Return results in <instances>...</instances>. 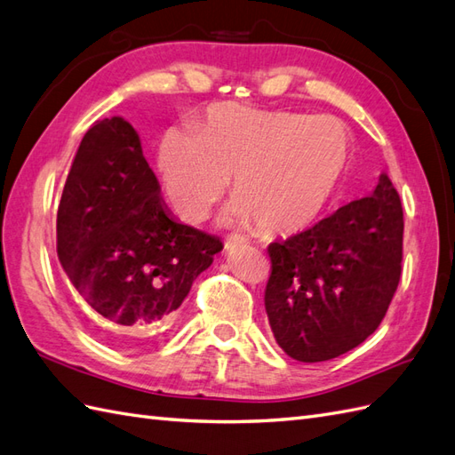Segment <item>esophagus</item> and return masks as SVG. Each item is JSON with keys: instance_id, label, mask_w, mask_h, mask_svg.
<instances>
[{"instance_id": "esophagus-1", "label": "esophagus", "mask_w": 455, "mask_h": 455, "mask_svg": "<svg viewBox=\"0 0 455 455\" xmlns=\"http://www.w3.org/2000/svg\"><path fill=\"white\" fill-rule=\"evenodd\" d=\"M243 243V240L242 238H238V236H228L227 240H225V250H235V248H240Z\"/></svg>"}]
</instances>
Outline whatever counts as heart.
<instances>
[{
  "instance_id": "1",
  "label": "heart",
  "mask_w": 455,
  "mask_h": 455,
  "mask_svg": "<svg viewBox=\"0 0 455 455\" xmlns=\"http://www.w3.org/2000/svg\"><path fill=\"white\" fill-rule=\"evenodd\" d=\"M354 144L331 116L219 103L159 144V172L180 219L202 220L232 180L230 215L267 235H294L327 212L352 167Z\"/></svg>"
}]
</instances>
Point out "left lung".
<instances>
[{"instance_id": "8db88e82", "label": "left lung", "mask_w": 455, "mask_h": 455, "mask_svg": "<svg viewBox=\"0 0 455 455\" xmlns=\"http://www.w3.org/2000/svg\"><path fill=\"white\" fill-rule=\"evenodd\" d=\"M402 242V202L384 172L371 196L273 242L265 309L276 344L317 363L363 342L398 288Z\"/></svg>"}]
</instances>
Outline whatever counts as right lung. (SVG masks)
Segmentation results:
<instances>
[{
  "mask_svg": "<svg viewBox=\"0 0 455 455\" xmlns=\"http://www.w3.org/2000/svg\"><path fill=\"white\" fill-rule=\"evenodd\" d=\"M159 194L132 124H92L57 207V258L116 347L142 346L169 324L223 250L217 236L179 223Z\"/></svg>",
  "mask_w": 455,
  "mask_h": 455,
  "instance_id": "right-lung-1",
  "label": "right lung"
}]
</instances>
